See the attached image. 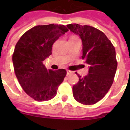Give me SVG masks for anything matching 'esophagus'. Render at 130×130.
Wrapping results in <instances>:
<instances>
[{
	"instance_id": "esophagus-1",
	"label": "esophagus",
	"mask_w": 130,
	"mask_h": 130,
	"mask_svg": "<svg viewBox=\"0 0 130 130\" xmlns=\"http://www.w3.org/2000/svg\"><path fill=\"white\" fill-rule=\"evenodd\" d=\"M73 72L72 71H70V70H67V75H71V74H73Z\"/></svg>"
}]
</instances>
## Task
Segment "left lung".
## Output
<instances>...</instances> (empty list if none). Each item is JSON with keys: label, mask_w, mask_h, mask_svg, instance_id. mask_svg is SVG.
I'll return each instance as SVG.
<instances>
[{"label": "left lung", "mask_w": 130, "mask_h": 130, "mask_svg": "<svg viewBox=\"0 0 130 130\" xmlns=\"http://www.w3.org/2000/svg\"><path fill=\"white\" fill-rule=\"evenodd\" d=\"M80 37L82 42V59L89 65L88 75L79 77L73 86L74 99L83 105H94L108 92L114 80L117 62L115 47L105 34L90 25L76 23L67 25Z\"/></svg>", "instance_id": "8db88e82"}]
</instances>
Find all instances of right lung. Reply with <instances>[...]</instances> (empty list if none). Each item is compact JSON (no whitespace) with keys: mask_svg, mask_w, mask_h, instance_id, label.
I'll return each mask as SVG.
<instances>
[{"mask_svg":"<svg viewBox=\"0 0 130 130\" xmlns=\"http://www.w3.org/2000/svg\"><path fill=\"white\" fill-rule=\"evenodd\" d=\"M68 29L63 25H37L20 38L15 47L13 63L15 75L23 90L37 101L56 96L66 70H47L43 62L52 54V47Z\"/></svg>","mask_w":130,"mask_h":130,"instance_id":"obj_1","label":"right lung"}]
</instances>
